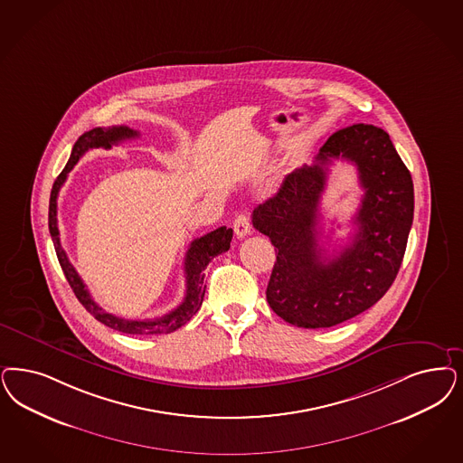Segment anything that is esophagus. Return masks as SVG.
<instances>
[{
    "label": "esophagus",
    "mask_w": 463,
    "mask_h": 463,
    "mask_svg": "<svg viewBox=\"0 0 463 463\" xmlns=\"http://www.w3.org/2000/svg\"><path fill=\"white\" fill-rule=\"evenodd\" d=\"M234 232L240 240L246 238L248 234H251V223H250V219L246 215L241 213L234 219Z\"/></svg>",
    "instance_id": "esophagus-1"
}]
</instances>
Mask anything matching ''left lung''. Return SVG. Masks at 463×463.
Returning a JSON list of instances; mask_svg holds the SVG:
<instances>
[{"instance_id":"left-lung-1","label":"left lung","mask_w":463,"mask_h":463,"mask_svg":"<svg viewBox=\"0 0 463 463\" xmlns=\"http://www.w3.org/2000/svg\"><path fill=\"white\" fill-rule=\"evenodd\" d=\"M332 158L358 167L365 194L352 244L330 259L316 225ZM412 219V175L388 133L364 123L338 129L313 165L286 175L279 192L253 210L256 231L270 238L277 255L267 288L271 309L301 328H328L361 315L393 284Z\"/></svg>"}]
</instances>
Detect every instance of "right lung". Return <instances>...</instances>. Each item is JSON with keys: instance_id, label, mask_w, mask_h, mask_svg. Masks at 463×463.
<instances>
[{"instance_id": "right-lung-1", "label": "right lung", "mask_w": 463, "mask_h": 463, "mask_svg": "<svg viewBox=\"0 0 463 463\" xmlns=\"http://www.w3.org/2000/svg\"><path fill=\"white\" fill-rule=\"evenodd\" d=\"M138 131L128 127L94 128L90 131H85L80 138L75 142L71 148V156L66 164L61 175L56 177L51 198H49V232L51 240L54 242V250L60 260V265L63 269L64 277L73 288L77 299L81 306L100 323L109 326L112 330H118L121 334L129 335H160V334H171L177 328H181L184 323L192 319L193 315L200 309L205 296V273L208 263L215 256L225 253L231 248L232 241V229L219 227L205 236L193 241L186 251L184 258V277H186V294L183 303L175 309L169 311L167 315L154 319H125L114 317L111 313L104 311L99 304L92 299L89 290L80 279V275L75 270V267L70 263L68 256L64 253L63 246L60 242V229H58V193L61 190L68 173L73 169V165L79 162L81 156L92 148H111L112 145H118L128 138H137Z\"/></svg>"}]
</instances>
